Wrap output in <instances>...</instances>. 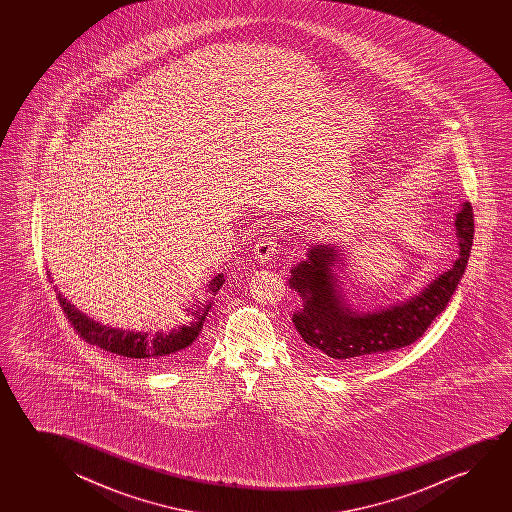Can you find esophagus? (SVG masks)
Returning <instances> with one entry per match:
<instances>
[{
    "label": "esophagus",
    "instance_id": "obj_1",
    "mask_svg": "<svg viewBox=\"0 0 512 512\" xmlns=\"http://www.w3.org/2000/svg\"><path fill=\"white\" fill-rule=\"evenodd\" d=\"M278 253V245L274 243L273 239L262 238L259 239V243L253 248V255L259 262H269L274 259V255Z\"/></svg>",
    "mask_w": 512,
    "mask_h": 512
}]
</instances>
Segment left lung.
I'll use <instances>...</instances> for the list:
<instances>
[{
    "label": "left lung",
    "instance_id": "left-lung-1",
    "mask_svg": "<svg viewBox=\"0 0 512 512\" xmlns=\"http://www.w3.org/2000/svg\"><path fill=\"white\" fill-rule=\"evenodd\" d=\"M455 227L458 257L451 269L406 301L372 311H360L346 301L337 276L343 264L339 243L309 246L306 259L290 269L288 278L290 288L301 297L292 322L302 337L304 357L322 367L372 362L420 339L448 306L469 262L474 215L467 201L460 204Z\"/></svg>",
    "mask_w": 512,
    "mask_h": 512
}]
</instances>
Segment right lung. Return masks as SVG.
Masks as SVG:
<instances>
[{
	"instance_id": "add662e5",
	"label": "right lung",
	"mask_w": 512,
	"mask_h": 512,
	"mask_svg": "<svg viewBox=\"0 0 512 512\" xmlns=\"http://www.w3.org/2000/svg\"><path fill=\"white\" fill-rule=\"evenodd\" d=\"M224 274H218L208 283L210 295L217 294L224 285ZM52 283V280H50ZM57 292V288H56ZM57 301L61 304L64 313L68 316L73 329L85 343L99 346L101 350L110 351L115 355L127 358H140V360H178L182 358L190 346L196 343L197 337L203 330L204 320L211 309L213 299L197 301L192 308L185 309L187 315L192 316L189 323H182L169 332H140V330L115 329L110 325L96 322L91 316L84 315L80 309L75 308L70 301H66L61 292H57Z\"/></svg>"
}]
</instances>
